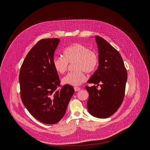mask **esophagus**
Here are the masks:
<instances>
[{
	"label": "esophagus",
	"mask_w": 150,
	"mask_h": 150,
	"mask_svg": "<svg viewBox=\"0 0 150 150\" xmlns=\"http://www.w3.org/2000/svg\"><path fill=\"white\" fill-rule=\"evenodd\" d=\"M74 91H75L76 92H77V91H79L81 90V88H79V87H78V86H74Z\"/></svg>",
	"instance_id": "obj_1"
}]
</instances>
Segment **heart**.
Wrapping results in <instances>:
<instances>
[{
  "instance_id": "1",
  "label": "heart",
  "mask_w": 150,
  "mask_h": 150,
  "mask_svg": "<svg viewBox=\"0 0 150 150\" xmlns=\"http://www.w3.org/2000/svg\"><path fill=\"white\" fill-rule=\"evenodd\" d=\"M63 57H55L53 59V65L59 74L64 73L69 64L75 62V71L69 73L62 79V83L70 86H80L86 80L84 71L86 73L94 72L99 62L98 53L91 50L81 43H73L67 47L64 51Z\"/></svg>"
}]
</instances>
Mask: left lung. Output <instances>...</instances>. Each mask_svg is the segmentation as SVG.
<instances>
[{"label":"left lung","instance_id":"left-lung-1","mask_svg":"<svg viewBox=\"0 0 150 150\" xmlns=\"http://www.w3.org/2000/svg\"><path fill=\"white\" fill-rule=\"evenodd\" d=\"M95 39L99 62L88 81L94 86H86L89 93L87 108L92 116L106 118L114 114L123 102L128 74L119 52L103 38L96 36Z\"/></svg>","mask_w":150,"mask_h":150}]
</instances>
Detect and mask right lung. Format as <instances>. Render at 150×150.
Wrapping results in <instances>:
<instances>
[{"label": "right lung", "mask_w": 150, "mask_h": 150, "mask_svg": "<svg viewBox=\"0 0 150 150\" xmlns=\"http://www.w3.org/2000/svg\"><path fill=\"white\" fill-rule=\"evenodd\" d=\"M59 41L58 38L39 41L27 54L20 71L22 103L33 117L45 124H57L64 117L74 92L72 86L60 85L53 65Z\"/></svg>", "instance_id": "1"}]
</instances>
